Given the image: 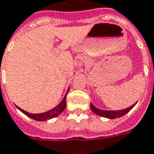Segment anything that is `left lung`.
Listing matches in <instances>:
<instances>
[{
  "mask_svg": "<svg viewBox=\"0 0 154 154\" xmlns=\"http://www.w3.org/2000/svg\"><path fill=\"white\" fill-rule=\"evenodd\" d=\"M136 104H134L132 106H131L130 108H125V109H123V110H119V111H108V110H102V109H99V108H96L94 105L91 103V110L93 111L94 113L96 114H97L99 116H102L104 118L108 119H116L119 118V117H122L123 115L126 114V113L131 110V108L135 106Z\"/></svg>",
  "mask_w": 154,
  "mask_h": 154,
  "instance_id": "1",
  "label": "left lung"
}]
</instances>
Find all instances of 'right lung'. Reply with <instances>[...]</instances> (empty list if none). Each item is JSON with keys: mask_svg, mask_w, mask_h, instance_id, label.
<instances>
[{"mask_svg": "<svg viewBox=\"0 0 154 154\" xmlns=\"http://www.w3.org/2000/svg\"><path fill=\"white\" fill-rule=\"evenodd\" d=\"M69 90H68V91H69ZM66 97H67V94L65 95V97L63 99V101L61 102L60 103L58 104L57 107H55L54 108H52V109H51L49 111H47L46 113H28L26 111H24V110H23L20 108H17L23 112V113H24V114H26L27 116H29V118L33 119H35V120H37V121H45V120H47V119H50L54 118V117H57V115H59L60 113H62L63 112V110L66 108Z\"/></svg>", "mask_w": 154, "mask_h": 154, "instance_id": "right-lung-1", "label": "right lung"}]
</instances>
